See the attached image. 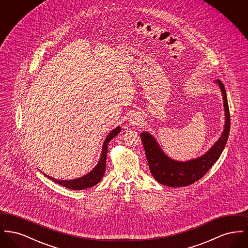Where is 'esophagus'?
Segmentation results:
<instances>
[{
  "mask_svg": "<svg viewBox=\"0 0 248 248\" xmlns=\"http://www.w3.org/2000/svg\"><path fill=\"white\" fill-rule=\"evenodd\" d=\"M140 122H141V117L139 114L134 113L130 116L129 123L132 125H138L140 124Z\"/></svg>",
  "mask_w": 248,
  "mask_h": 248,
  "instance_id": "obj_1",
  "label": "esophagus"
}]
</instances>
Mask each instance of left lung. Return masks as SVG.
Masks as SVG:
<instances>
[{
    "instance_id": "1",
    "label": "left lung",
    "mask_w": 248,
    "mask_h": 248,
    "mask_svg": "<svg viewBox=\"0 0 248 248\" xmlns=\"http://www.w3.org/2000/svg\"><path fill=\"white\" fill-rule=\"evenodd\" d=\"M216 83L218 84L223 95L224 130L219 140L206 154L187 162L175 161L162 151L151 134L148 132H142L140 134L151 173L159 183L168 187H184L190 185L203 177L222 154L230 134L231 117L224 85L219 80H217Z\"/></svg>"
}]
</instances>
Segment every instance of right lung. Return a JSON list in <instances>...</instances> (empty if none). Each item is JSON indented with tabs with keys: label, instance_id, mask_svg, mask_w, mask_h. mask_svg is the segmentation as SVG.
Masks as SVG:
<instances>
[{
	"label": "right lung",
	"instance_id": "obj_1",
	"mask_svg": "<svg viewBox=\"0 0 248 248\" xmlns=\"http://www.w3.org/2000/svg\"><path fill=\"white\" fill-rule=\"evenodd\" d=\"M121 127L118 126L115 129L112 130L106 138L105 141L103 143L102 146V151H101V155H100V159L98 161V164L95 165L94 169L89 172L88 174H86L85 176H83L79 178H75L72 180H59L56 179L54 177H49L47 175L44 174L46 177L52 179L54 182H57L59 185L66 187L68 189H76V190H80V189H86V188H90L93 187L95 184H97L104 176L105 171H106V159L107 154H108V142L110 141L114 137H116L119 133L121 132Z\"/></svg>",
	"mask_w": 248,
	"mask_h": 248
}]
</instances>
